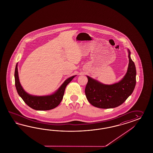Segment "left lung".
Instances as JSON below:
<instances>
[{"instance_id":"8db88e82","label":"left lung","mask_w":153,"mask_h":153,"mask_svg":"<svg viewBox=\"0 0 153 153\" xmlns=\"http://www.w3.org/2000/svg\"><path fill=\"white\" fill-rule=\"evenodd\" d=\"M128 50V71L119 82L105 85L87 76L85 94L87 100L94 106L101 108H116L131 95L136 85V71L135 63L130 58V52Z\"/></svg>"}]
</instances>
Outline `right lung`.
Here are the masks:
<instances>
[{"label":"right lung","instance_id":"obj_1","mask_svg":"<svg viewBox=\"0 0 153 153\" xmlns=\"http://www.w3.org/2000/svg\"><path fill=\"white\" fill-rule=\"evenodd\" d=\"M17 63L15 69V85L18 95L30 108L36 110H50L56 108L61 102L67 85L76 76L67 79L57 91L52 95L34 96L27 93L22 87L19 79Z\"/></svg>","mask_w":153,"mask_h":153}]
</instances>
